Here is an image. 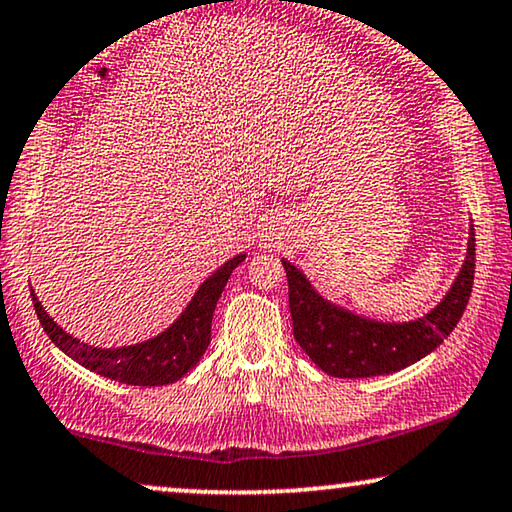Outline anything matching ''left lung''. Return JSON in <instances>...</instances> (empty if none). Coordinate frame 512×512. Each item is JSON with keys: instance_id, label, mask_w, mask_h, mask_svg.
I'll return each mask as SVG.
<instances>
[{"instance_id": "1", "label": "left lung", "mask_w": 512, "mask_h": 512, "mask_svg": "<svg viewBox=\"0 0 512 512\" xmlns=\"http://www.w3.org/2000/svg\"><path fill=\"white\" fill-rule=\"evenodd\" d=\"M289 282L294 338L324 374L369 378L400 371L433 353L466 310L475 277V228L468 225L466 258L447 294L435 308L414 320L388 322L348 310L313 287L308 275L282 258Z\"/></svg>"}]
</instances>
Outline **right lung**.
I'll return each instance as SVG.
<instances>
[{
	"instance_id": "add662e5",
	"label": "right lung",
	"mask_w": 512,
	"mask_h": 512,
	"mask_svg": "<svg viewBox=\"0 0 512 512\" xmlns=\"http://www.w3.org/2000/svg\"><path fill=\"white\" fill-rule=\"evenodd\" d=\"M247 254L232 256L221 268L199 284L195 296L185 305V310L148 341L119 345V348H101L89 345L82 338L72 336L39 303L35 289H30L32 305L51 343L65 355L72 357L89 371H96L112 381L126 383V386H167L176 383L199 362L211 341V317H214L216 303L221 298L225 284H228L232 270L240 265Z\"/></svg>"
}]
</instances>
